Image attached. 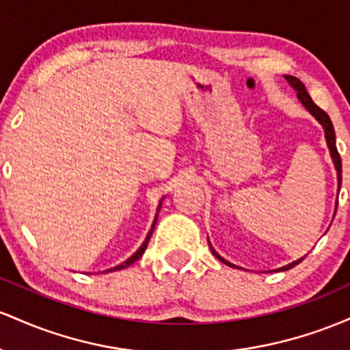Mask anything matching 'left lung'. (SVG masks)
<instances>
[{"instance_id":"obj_1","label":"left lung","mask_w":350,"mask_h":350,"mask_svg":"<svg viewBox=\"0 0 350 350\" xmlns=\"http://www.w3.org/2000/svg\"><path fill=\"white\" fill-rule=\"evenodd\" d=\"M284 77H286V79H288L289 84H291L293 88L297 90V97H299V100L302 102V105H304V107L308 109V111L311 112L312 116L316 117V119L319 120L321 124H323L324 132H325V140H327L329 150H331L334 165H336L337 180H339V190H340V183H342V160H340V155H339V152H337V147H336V132H334V125L331 122V117H329L327 113L323 111V109L317 107V105L314 104V100L311 99V96H309L308 90H306V88H304V84H302V82L297 79V77H294V76H284ZM210 248H211V246H210ZM211 251H213V254L218 258L219 261H223L228 266H233V265H231V262H228L226 260H223V258L219 256V254L213 248H211ZM302 260H304V258H301V260L294 261V262H291V265H288V266H282V268H280V271L291 269L296 265H299Z\"/></svg>"}]
</instances>
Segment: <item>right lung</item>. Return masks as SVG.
Listing matches in <instances>:
<instances>
[{"instance_id":"add662e5","label":"right lung","mask_w":350,"mask_h":350,"mask_svg":"<svg viewBox=\"0 0 350 350\" xmlns=\"http://www.w3.org/2000/svg\"><path fill=\"white\" fill-rule=\"evenodd\" d=\"M159 208H160V205H159ZM155 223H157V217H155V219H154V225H152V228H150V231H148V234H147V238H145V241H144V245L140 246L139 250H137V253H133L131 258H129L127 261H124L122 265H119V266H116V268H111L109 271H117V269H124V268H129V266L131 265H133V262H135L137 260H140V258H142V254H144V251H145V248H147V245H148V239H150V237H152V233H154V228H155Z\"/></svg>"}]
</instances>
